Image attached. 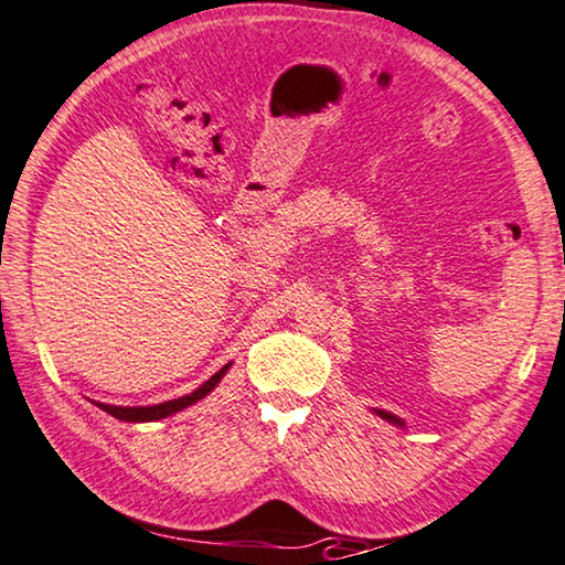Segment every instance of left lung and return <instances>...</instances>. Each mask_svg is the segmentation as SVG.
Here are the masks:
<instances>
[{"label":"left lung","instance_id":"8db88e82","mask_svg":"<svg viewBox=\"0 0 565 565\" xmlns=\"http://www.w3.org/2000/svg\"><path fill=\"white\" fill-rule=\"evenodd\" d=\"M381 416H383V418H388L391 424H398V426H403V420H401V418H395L393 414H385V411H381Z\"/></svg>","mask_w":565,"mask_h":565}]
</instances>
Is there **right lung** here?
Wrapping results in <instances>:
<instances>
[{
    "label": "right lung",
    "instance_id": "1",
    "mask_svg": "<svg viewBox=\"0 0 565 565\" xmlns=\"http://www.w3.org/2000/svg\"><path fill=\"white\" fill-rule=\"evenodd\" d=\"M225 370L228 365H223L217 373L210 377L207 383H202L195 393L190 395H182V398H174V401H167V403H159V406H147V408H119V406H104V403H98V408H104L106 414H111L114 418L119 420H131V424H139V420H159V418H167L177 414V411L192 406V403H198L200 398H205V395L215 388L217 383H221V377L225 375Z\"/></svg>",
    "mask_w": 565,
    "mask_h": 565
}]
</instances>
